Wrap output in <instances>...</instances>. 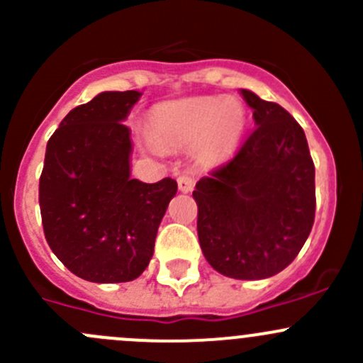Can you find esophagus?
Returning <instances> with one entry per match:
<instances>
[{
	"label": "esophagus",
	"instance_id": "esophagus-1",
	"mask_svg": "<svg viewBox=\"0 0 363 363\" xmlns=\"http://www.w3.org/2000/svg\"><path fill=\"white\" fill-rule=\"evenodd\" d=\"M177 186H179V191H182V193L193 191V188H195V177L189 174L179 175Z\"/></svg>",
	"mask_w": 363,
	"mask_h": 363
}]
</instances>
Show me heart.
<instances>
[{"mask_svg":"<svg viewBox=\"0 0 363 363\" xmlns=\"http://www.w3.org/2000/svg\"><path fill=\"white\" fill-rule=\"evenodd\" d=\"M147 126L149 135L142 137V144L152 155L195 142L205 158H225L235 151L246 130V111L235 98H181L156 105Z\"/></svg>","mask_w":363,"mask_h":363,"instance_id":"heart-1","label":"heart"}]
</instances>
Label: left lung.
<instances>
[{"label":"left lung","instance_id":"1","mask_svg":"<svg viewBox=\"0 0 363 363\" xmlns=\"http://www.w3.org/2000/svg\"><path fill=\"white\" fill-rule=\"evenodd\" d=\"M255 131L232 161L196 182L199 240L211 267L233 279L286 269L314 223V163L306 133L281 105L240 89Z\"/></svg>","mask_w":363,"mask_h":363}]
</instances>
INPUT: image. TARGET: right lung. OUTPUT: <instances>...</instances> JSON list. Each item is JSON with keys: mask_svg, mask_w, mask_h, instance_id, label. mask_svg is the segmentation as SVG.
<instances>
[{"mask_svg": "<svg viewBox=\"0 0 363 363\" xmlns=\"http://www.w3.org/2000/svg\"><path fill=\"white\" fill-rule=\"evenodd\" d=\"M138 91H104L61 121L47 142L40 177L45 239L65 267L91 283H128L155 252L170 177L131 179V133L124 121Z\"/></svg>", "mask_w": 363, "mask_h": 363, "instance_id": "obj_1", "label": "right lung"}]
</instances>
